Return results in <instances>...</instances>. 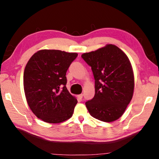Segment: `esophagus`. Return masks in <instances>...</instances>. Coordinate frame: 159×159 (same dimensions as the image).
<instances>
[{
  "label": "esophagus",
  "mask_w": 159,
  "mask_h": 159,
  "mask_svg": "<svg viewBox=\"0 0 159 159\" xmlns=\"http://www.w3.org/2000/svg\"><path fill=\"white\" fill-rule=\"evenodd\" d=\"M83 94H80V95H78V99H79V100H81V99H83Z\"/></svg>",
  "instance_id": "esophagus-1"
}]
</instances>
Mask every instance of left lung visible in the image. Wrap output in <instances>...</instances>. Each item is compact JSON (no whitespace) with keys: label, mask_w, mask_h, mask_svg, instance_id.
<instances>
[{"label":"left lung","mask_w":159,"mask_h":159,"mask_svg":"<svg viewBox=\"0 0 159 159\" xmlns=\"http://www.w3.org/2000/svg\"><path fill=\"white\" fill-rule=\"evenodd\" d=\"M81 57L91 66L95 79V96L85 102L93 117L112 122L123 114L134 91V75L127 55L109 44Z\"/></svg>","instance_id":"8db88e82"}]
</instances>
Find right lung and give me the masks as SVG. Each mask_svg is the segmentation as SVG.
Instances as JSON below:
<instances>
[{"instance_id":"add662e5","label":"right lung","mask_w":159,"mask_h":159,"mask_svg":"<svg viewBox=\"0 0 159 159\" xmlns=\"http://www.w3.org/2000/svg\"><path fill=\"white\" fill-rule=\"evenodd\" d=\"M78 54L41 50L33 55L24 72V89L32 112L43 121L59 123L73 115L77 99L67 90L66 73Z\"/></svg>"}]
</instances>
